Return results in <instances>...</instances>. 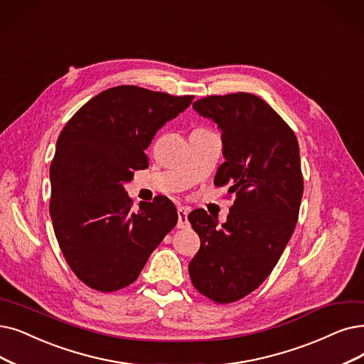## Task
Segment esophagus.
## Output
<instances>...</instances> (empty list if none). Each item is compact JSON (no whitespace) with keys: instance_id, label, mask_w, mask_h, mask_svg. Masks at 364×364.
<instances>
[{"instance_id":"1","label":"esophagus","mask_w":364,"mask_h":364,"mask_svg":"<svg viewBox=\"0 0 364 364\" xmlns=\"http://www.w3.org/2000/svg\"><path fill=\"white\" fill-rule=\"evenodd\" d=\"M190 225L188 223V210L183 206L178 208V228H186Z\"/></svg>"}]
</instances>
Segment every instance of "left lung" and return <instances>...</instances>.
<instances>
[{
	"instance_id": "obj_1",
	"label": "left lung",
	"mask_w": 364,
	"mask_h": 364,
	"mask_svg": "<svg viewBox=\"0 0 364 364\" xmlns=\"http://www.w3.org/2000/svg\"><path fill=\"white\" fill-rule=\"evenodd\" d=\"M193 107L221 128L225 163L215 183L230 185L236 198L223 225L203 209L188 215L200 237L188 272L200 294L225 304L263 284L293 235L303 196L299 143L254 94L209 95Z\"/></svg>"
}]
</instances>
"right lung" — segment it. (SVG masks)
I'll list each match as a JSON object with an SVG mask.
<instances>
[{"label":"right lung","instance_id":"right-lung-1","mask_svg":"<svg viewBox=\"0 0 364 364\" xmlns=\"http://www.w3.org/2000/svg\"><path fill=\"white\" fill-rule=\"evenodd\" d=\"M193 98L114 86L63 128L50 164L49 212L67 264L90 288L112 293L133 284L176 225L178 210L167 197L133 212L124 185L149 166L144 149Z\"/></svg>","mask_w":364,"mask_h":364}]
</instances>
